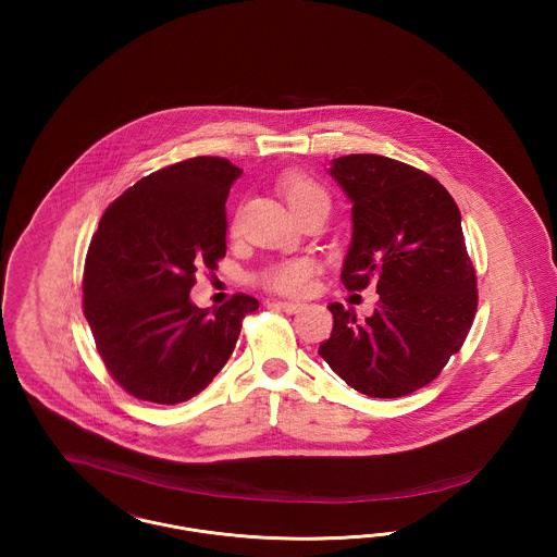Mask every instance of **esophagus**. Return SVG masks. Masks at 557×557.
Listing matches in <instances>:
<instances>
[{
    "mask_svg": "<svg viewBox=\"0 0 557 557\" xmlns=\"http://www.w3.org/2000/svg\"><path fill=\"white\" fill-rule=\"evenodd\" d=\"M271 305L277 307V309H282V311H286V313H298V311L302 309V305H300V302H294V300H273Z\"/></svg>",
    "mask_w": 557,
    "mask_h": 557,
    "instance_id": "esophagus-1",
    "label": "esophagus"
}]
</instances>
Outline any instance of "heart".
<instances>
[{
  "instance_id": "obj_1",
  "label": "heart",
  "mask_w": 557,
  "mask_h": 557,
  "mask_svg": "<svg viewBox=\"0 0 557 557\" xmlns=\"http://www.w3.org/2000/svg\"><path fill=\"white\" fill-rule=\"evenodd\" d=\"M280 187L292 212L300 211L305 207H315V205L330 209L327 191L319 186L318 182H313L302 173L286 175ZM313 271L315 265L309 259H288V261H280L275 265L267 267L261 275V282L269 290L298 296L309 290Z\"/></svg>"
}]
</instances>
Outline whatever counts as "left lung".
Wrapping results in <instances>:
<instances>
[{"instance_id":"obj_1","label":"left lung","mask_w":557,"mask_h":557,"mask_svg":"<svg viewBox=\"0 0 557 557\" xmlns=\"http://www.w3.org/2000/svg\"><path fill=\"white\" fill-rule=\"evenodd\" d=\"M330 175L352 202L341 280L350 292L375 284L380 300L363 321L327 305L334 327L319 355L361 395H411L447 366L476 315L461 212L434 177L398 160L348 154Z\"/></svg>"}]
</instances>
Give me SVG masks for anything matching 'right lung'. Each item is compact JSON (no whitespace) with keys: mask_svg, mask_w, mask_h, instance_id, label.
<instances>
[{"mask_svg":"<svg viewBox=\"0 0 557 557\" xmlns=\"http://www.w3.org/2000/svg\"><path fill=\"white\" fill-rule=\"evenodd\" d=\"M242 169L196 157L159 169L100 219L83 271V315L96 348L132 397L177 405L232 357L259 300L234 294L216 309L189 300L196 269L225 257V200Z\"/></svg>","mask_w":557,"mask_h":557,"instance_id":"add662e5","label":"right lung"}]
</instances>
